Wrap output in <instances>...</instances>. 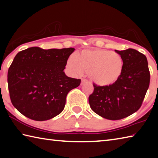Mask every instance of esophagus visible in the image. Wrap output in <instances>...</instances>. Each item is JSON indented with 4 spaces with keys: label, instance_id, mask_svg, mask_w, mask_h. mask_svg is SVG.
<instances>
[{
    "label": "esophagus",
    "instance_id": "1",
    "mask_svg": "<svg viewBox=\"0 0 158 158\" xmlns=\"http://www.w3.org/2000/svg\"><path fill=\"white\" fill-rule=\"evenodd\" d=\"M88 81L85 79H81V84H84V83H88Z\"/></svg>",
    "mask_w": 158,
    "mask_h": 158
}]
</instances>
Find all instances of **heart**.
Segmentation results:
<instances>
[{
	"mask_svg": "<svg viewBox=\"0 0 158 158\" xmlns=\"http://www.w3.org/2000/svg\"><path fill=\"white\" fill-rule=\"evenodd\" d=\"M67 67L72 73L81 75L87 72L90 81L100 86H109L119 81L123 74L124 62L116 52L102 49L84 50L70 56Z\"/></svg>",
	"mask_w": 158,
	"mask_h": 158,
	"instance_id": "obj_1",
	"label": "heart"
}]
</instances>
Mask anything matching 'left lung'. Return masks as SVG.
<instances>
[{"instance_id":"8db88e82","label":"left lung","mask_w":158,"mask_h":158,"mask_svg":"<svg viewBox=\"0 0 158 158\" xmlns=\"http://www.w3.org/2000/svg\"><path fill=\"white\" fill-rule=\"evenodd\" d=\"M114 51L124 59L121 78L109 86L93 84L94 91L88 98L92 110L110 120L125 118L138 110L150 83V72L144 54L132 48Z\"/></svg>"}]
</instances>
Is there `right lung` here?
<instances>
[{
  "mask_svg": "<svg viewBox=\"0 0 158 158\" xmlns=\"http://www.w3.org/2000/svg\"><path fill=\"white\" fill-rule=\"evenodd\" d=\"M74 51L31 47L16 54L8 70L7 83L11 102L22 114L45 121L61 113L68 93L81 83L64 72Z\"/></svg>",
  "mask_w": 158,
  "mask_h": 158,
  "instance_id": "1",
  "label": "right lung"
}]
</instances>
